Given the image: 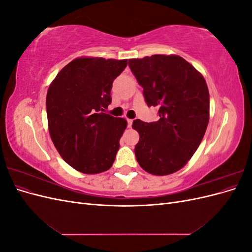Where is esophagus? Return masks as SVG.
Masks as SVG:
<instances>
[{"instance_id":"esophagus-1","label":"esophagus","mask_w":252,"mask_h":252,"mask_svg":"<svg viewBox=\"0 0 252 252\" xmlns=\"http://www.w3.org/2000/svg\"><path fill=\"white\" fill-rule=\"evenodd\" d=\"M132 122H133V120H131V119H128V120H127L128 127H131V125H132Z\"/></svg>"}]
</instances>
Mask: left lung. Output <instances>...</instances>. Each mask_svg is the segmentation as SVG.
<instances>
[{"instance_id":"8db88e82","label":"left lung","mask_w":252,"mask_h":252,"mask_svg":"<svg viewBox=\"0 0 252 252\" xmlns=\"http://www.w3.org/2000/svg\"><path fill=\"white\" fill-rule=\"evenodd\" d=\"M129 67L149 106L158 107L152 123L134 120L140 134L136 161L155 175L184 167L201 144L209 122V91L203 75L182 57L155 55L130 59Z\"/></svg>"}]
</instances>
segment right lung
Here are the masks:
<instances>
[{"label": "right lung", "mask_w": 252, "mask_h": 252, "mask_svg": "<svg viewBox=\"0 0 252 252\" xmlns=\"http://www.w3.org/2000/svg\"><path fill=\"white\" fill-rule=\"evenodd\" d=\"M127 60L81 57L61 70L47 91L50 138L60 156L82 173L108 170L127 127L123 118L105 113L112 83Z\"/></svg>", "instance_id": "add662e5"}]
</instances>
